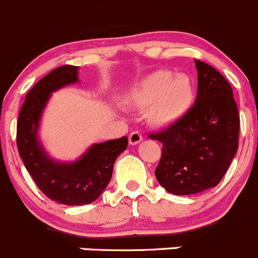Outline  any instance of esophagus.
<instances>
[{
    "label": "esophagus",
    "mask_w": 258,
    "mask_h": 258,
    "mask_svg": "<svg viewBox=\"0 0 258 258\" xmlns=\"http://www.w3.org/2000/svg\"><path fill=\"white\" fill-rule=\"evenodd\" d=\"M141 141H142V135H141V132L134 131V132H131V134H130V136H128V142H130V145L135 146V145L140 144V142H141Z\"/></svg>",
    "instance_id": "34e87169"
}]
</instances>
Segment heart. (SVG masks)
Returning <instances> with one entry per match:
<instances>
[{
	"instance_id": "obj_1",
	"label": "heart",
	"mask_w": 258,
	"mask_h": 258,
	"mask_svg": "<svg viewBox=\"0 0 258 258\" xmlns=\"http://www.w3.org/2000/svg\"><path fill=\"white\" fill-rule=\"evenodd\" d=\"M126 106L146 110L151 124L176 123L188 112L195 101V85L184 74L155 71L134 83L122 98Z\"/></svg>"
}]
</instances>
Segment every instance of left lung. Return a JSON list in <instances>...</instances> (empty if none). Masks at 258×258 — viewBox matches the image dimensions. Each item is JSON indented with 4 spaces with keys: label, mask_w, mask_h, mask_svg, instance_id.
I'll list each match as a JSON object with an SVG mask.
<instances>
[{
    "label": "left lung",
    "mask_w": 258,
    "mask_h": 258,
    "mask_svg": "<svg viewBox=\"0 0 258 258\" xmlns=\"http://www.w3.org/2000/svg\"><path fill=\"white\" fill-rule=\"evenodd\" d=\"M195 64V105L176 123L148 135L163 145L156 178L178 196L217 186L238 148L240 116L232 87L212 66L199 59Z\"/></svg>",
    "instance_id": "1"
}]
</instances>
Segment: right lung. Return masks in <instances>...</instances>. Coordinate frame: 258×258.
I'll return each mask as SVG.
<instances>
[{
    "mask_svg": "<svg viewBox=\"0 0 258 258\" xmlns=\"http://www.w3.org/2000/svg\"><path fill=\"white\" fill-rule=\"evenodd\" d=\"M79 82V67L64 64L46 75L26 95L17 119V148L26 170L49 200L67 206L96 201L112 177L116 158L126 150V136L92 145L75 162L47 155L38 139L41 116L51 93Z\"/></svg>",
    "mask_w": 258,
    "mask_h": 258,
    "instance_id": "1",
    "label": "right lung"
}]
</instances>
